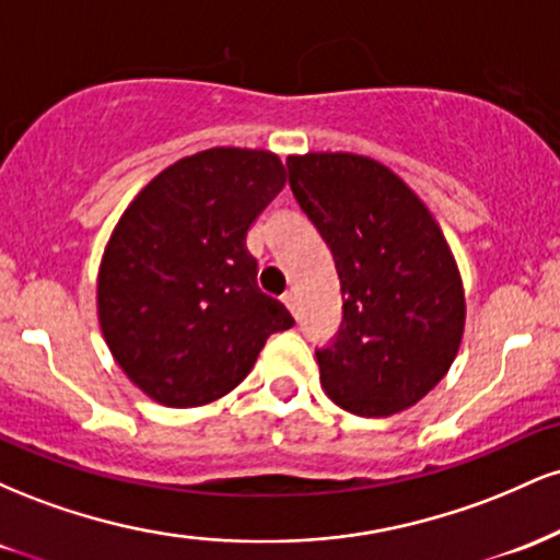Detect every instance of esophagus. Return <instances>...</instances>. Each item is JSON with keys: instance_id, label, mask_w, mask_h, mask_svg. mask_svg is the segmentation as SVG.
<instances>
[{"instance_id": "34e87169", "label": "esophagus", "mask_w": 560, "mask_h": 560, "mask_svg": "<svg viewBox=\"0 0 560 560\" xmlns=\"http://www.w3.org/2000/svg\"><path fill=\"white\" fill-rule=\"evenodd\" d=\"M281 302L292 311V316H298V294L294 292H284V298H281Z\"/></svg>"}]
</instances>
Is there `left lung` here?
Wrapping results in <instances>:
<instances>
[{"instance_id":"left-lung-1","label":"left lung","mask_w":560,"mask_h":560,"mask_svg":"<svg viewBox=\"0 0 560 560\" xmlns=\"http://www.w3.org/2000/svg\"><path fill=\"white\" fill-rule=\"evenodd\" d=\"M287 168L342 289L339 331L316 347L326 395L369 419L410 408L447 374L464 337V287L445 236L376 160L311 152Z\"/></svg>"}]
</instances>
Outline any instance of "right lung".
Masks as SVG:
<instances>
[{"mask_svg": "<svg viewBox=\"0 0 560 560\" xmlns=\"http://www.w3.org/2000/svg\"><path fill=\"white\" fill-rule=\"evenodd\" d=\"M281 160L215 147L152 178L115 226L100 268V326L137 387L171 408L231 392L262 345L294 326L258 287L247 229L284 189Z\"/></svg>", "mask_w": 560, "mask_h": 560, "instance_id": "obj_1", "label": "right lung"}]
</instances>
